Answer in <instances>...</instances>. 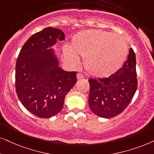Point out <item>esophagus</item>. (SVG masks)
<instances>
[{
  "label": "esophagus",
  "mask_w": 154,
  "mask_h": 154,
  "mask_svg": "<svg viewBox=\"0 0 154 154\" xmlns=\"http://www.w3.org/2000/svg\"><path fill=\"white\" fill-rule=\"evenodd\" d=\"M84 75H82V73H77V79H83L84 78Z\"/></svg>",
  "instance_id": "esophagus-1"
}]
</instances>
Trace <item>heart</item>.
I'll use <instances>...</instances> for the list:
<instances>
[{
	"label": "heart",
	"mask_w": 154,
	"mask_h": 154,
	"mask_svg": "<svg viewBox=\"0 0 154 154\" xmlns=\"http://www.w3.org/2000/svg\"><path fill=\"white\" fill-rule=\"evenodd\" d=\"M128 50L126 40L120 35L87 30L73 36L69 48H64V54L72 65H77L79 56L82 57L87 72L102 78L114 75L122 67Z\"/></svg>",
	"instance_id": "b5f03b06"
}]
</instances>
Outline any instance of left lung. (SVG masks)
I'll use <instances>...</instances> for the list:
<instances>
[{
  "mask_svg": "<svg viewBox=\"0 0 154 154\" xmlns=\"http://www.w3.org/2000/svg\"><path fill=\"white\" fill-rule=\"evenodd\" d=\"M136 55L130 48L127 60L122 68L107 78L89 79V106L102 118L119 115L131 102L137 88Z\"/></svg>",
  "mask_w": 154,
  "mask_h": 154,
  "instance_id": "1",
  "label": "left lung"
}]
</instances>
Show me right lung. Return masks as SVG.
<instances>
[{
  "instance_id": "add662e5",
  "label": "right lung",
  "mask_w": 154,
  "mask_h": 154,
  "mask_svg": "<svg viewBox=\"0 0 154 154\" xmlns=\"http://www.w3.org/2000/svg\"><path fill=\"white\" fill-rule=\"evenodd\" d=\"M65 40L61 30L48 27L32 35L23 45L15 65V89L23 106L40 118L59 113L68 91L77 82L76 72H67L51 48Z\"/></svg>"
}]
</instances>
